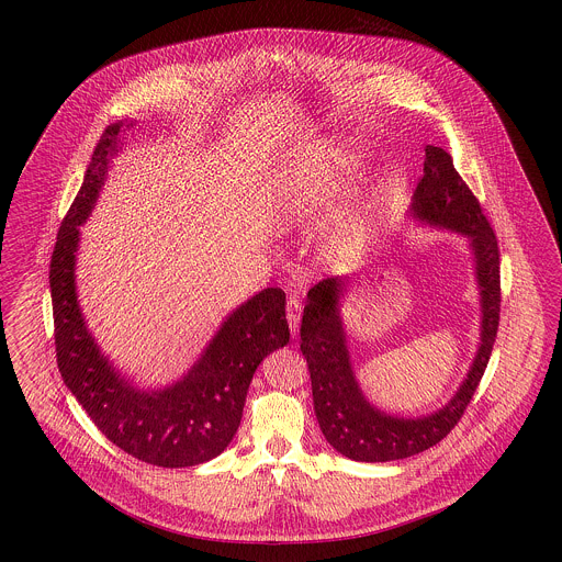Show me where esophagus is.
I'll use <instances>...</instances> for the list:
<instances>
[{
  "label": "esophagus",
  "instance_id": "esophagus-1",
  "mask_svg": "<svg viewBox=\"0 0 562 562\" xmlns=\"http://www.w3.org/2000/svg\"><path fill=\"white\" fill-rule=\"evenodd\" d=\"M286 321L291 326V333L296 335V328H299V321H301V303L296 296H289V305H286Z\"/></svg>",
  "mask_w": 562,
  "mask_h": 562
}]
</instances>
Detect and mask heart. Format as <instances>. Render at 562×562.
<instances>
[{
    "mask_svg": "<svg viewBox=\"0 0 562 562\" xmlns=\"http://www.w3.org/2000/svg\"><path fill=\"white\" fill-rule=\"evenodd\" d=\"M356 166V154L348 143H330L314 156L294 158L273 179L276 211L284 221H301L322 211L341 188ZM364 206H346L333 223V234L341 246H349L364 232Z\"/></svg>",
    "mask_w": 562,
    "mask_h": 562,
    "instance_id": "obj_1",
    "label": "heart"
}]
</instances>
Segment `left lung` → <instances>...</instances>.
<instances>
[{"instance_id": "obj_1", "label": "left lung", "mask_w": 562, "mask_h": 562, "mask_svg": "<svg viewBox=\"0 0 562 562\" xmlns=\"http://www.w3.org/2000/svg\"><path fill=\"white\" fill-rule=\"evenodd\" d=\"M408 218L468 238L481 296V341L468 374L445 406L419 417L390 415L364 396L351 367L341 318L346 278H326L310 289L301 321V351L310 367L314 411L328 445L353 461H396L438 445L472 401L497 337L502 301L497 238L442 147H426L424 177L413 193Z\"/></svg>"}]
</instances>
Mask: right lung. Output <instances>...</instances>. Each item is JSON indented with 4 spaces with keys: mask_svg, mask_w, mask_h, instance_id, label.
Returning <instances> with one entry per match:
<instances>
[{
    "mask_svg": "<svg viewBox=\"0 0 562 562\" xmlns=\"http://www.w3.org/2000/svg\"><path fill=\"white\" fill-rule=\"evenodd\" d=\"M133 126L122 120L108 126L56 236L50 261L56 362L65 385L115 447L151 465L188 468L227 449L257 367L289 344L286 294L266 289L244 301L170 385L138 387L109 360L81 314L76 266L80 225L94 211L111 161Z\"/></svg>",
    "mask_w": 562,
    "mask_h": 562,
    "instance_id": "1",
    "label": "right lung"
}]
</instances>
